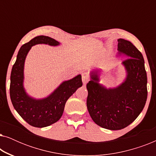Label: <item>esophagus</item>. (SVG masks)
I'll return each mask as SVG.
<instances>
[{
  "label": "esophagus",
  "instance_id": "1",
  "mask_svg": "<svg viewBox=\"0 0 156 156\" xmlns=\"http://www.w3.org/2000/svg\"><path fill=\"white\" fill-rule=\"evenodd\" d=\"M88 77H87V75H84V74H82V82L84 84H86V83L88 82Z\"/></svg>",
  "mask_w": 156,
  "mask_h": 156
}]
</instances>
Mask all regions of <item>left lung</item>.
<instances>
[{
    "mask_svg": "<svg viewBox=\"0 0 156 156\" xmlns=\"http://www.w3.org/2000/svg\"><path fill=\"white\" fill-rule=\"evenodd\" d=\"M118 50L127 56L123 61L127 72L124 82L114 89L100 85L97 72L87 84V106L92 120L109 130H121L131 124L144 109L148 96L147 74L141 52L124 39L118 40Z\"/></svg>",
    "mask_w": 156,
    "mask_h": 156,
    "instance_id": "left-lung-1",
    "label": "left lung"
}]
</instances>
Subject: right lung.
I'll list each match as a JSON object with an SVG mask.
<instances>
[{
	"mask_svg": "<svg viewBox=\"0 0 156 156\" xmlns=\"http://www.w3.org/2000/svg\"><path fill=\"white\" fill-rule=\"evenodd\" d=\"M37 44H48L52 46L59 44L53 38L40 35L21 47L10 74V97L15 109L28 124L42 128L52 125L61 118L66 101L79 87L82 86V76L79 74L62 83L45 99L37 100L30 97L23 88V69L27 53L32 47Z\"/></svg>",
	"mask_w": 156,
	"mask_h": 156,
	"instance_id": "1",
	"label": "right lung"
}]
</instances>
